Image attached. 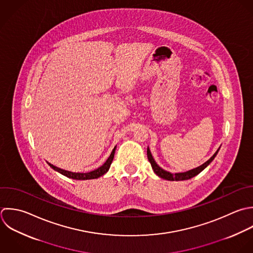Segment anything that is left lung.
<instances>
[{
  "label": "left lung",
  "mask_w": 253,
  "mask_h": 253,
  "mask_svg": "<svg viewBox=\"0 0 253 253\" xmlns=\"http://www.w3.org/2000/svg\"><path fill=\"white\" fill-rule=\"evenodd\" d=\"M218 152H219V150H218V151L213 155V157L210 158L205 164H203L202 166H200V167H198V168H196V169H194L188 170V171H186V172L170 173V172H169V171H166L165 169H163L162 168H160V167L157 165V163L155 162V160H154V158H153V156H152V154H151V152H150V149H149V148L147 149L148 160H149V162L151 163V166H152V168H153L155 173H156L157 175H159L160 177L164 178V179L172 180V181H173V180H185V179H190V178L194 177L195 175H197L198 173H200L205 168H207V167L210 165V163H211V162L215 159V157L217 156Z\"/></svg>",
  "instance_id": "1"
}]
</instances>
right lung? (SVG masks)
I'll return each instance as SVG.
<instances>
[{
    "instance_id": "add662e5",
    "label": "right lung",
    "mask_w": 253,
    "mask_h": 253,
    "mask_svg": "<svg viewBox=\"0 0 253 253\" xmlns=\"http://www.w3.org/2000/svg\"><path fill=\"white\" fill-rule=\"evenodd\" d=\"M116 148V147H115ZM115 148L113 149V151L111 152L109 158L107 159V161L98 169L92 170V171H89V172H86V173H80V172H71V171H67V170H64V169H61L51 164H48L53 169L57 170L58 172H60L61 174L69 177V178H73V179H78V180H85V179H93V178H97L101 175H103L104 173H106L110 168V165L113 161V158H114V154H115Z\"/></svg>"
}]
</instances>
